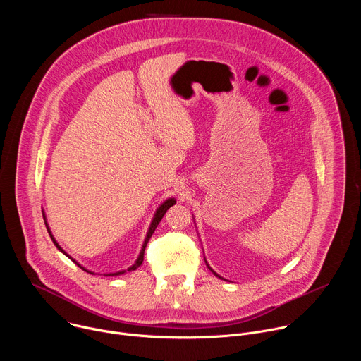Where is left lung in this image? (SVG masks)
Wrapping results in <instances>:
<instances>
[{
    "instance_id": "8db88e82",
    "label": "left lung",
    "mask_w": 361,
    "mask_h": 361,
    "mask_svg": "<svg viewBox=\"0 0 361 361\" xmlns=\"http://www.w3.org/2000/svg\"><path fill=\"white\" fill-rule=\"evenodd\" d=\"M207 266H209V264H207ZM209 269H210V266H209ZM210 270H212V269H210ZM212 271H213V270H212ZM213 273H214V271H213ZM214 274H216V276H217V277H220V276H219V274H217V273H214ZM220 279H221V277H220Z\"/></svg>"
}]
</instances>
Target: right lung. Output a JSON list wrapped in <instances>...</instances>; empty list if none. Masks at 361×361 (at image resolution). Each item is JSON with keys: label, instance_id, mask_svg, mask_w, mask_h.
<instances>
[{"label": "right lung", "instance_id": "obj_1", "mask_svg": "<svg viewBox=\"0 0 361 361\" xmlns=\"http://www.w3.org/2000/svg\"><path fill=\"white\" fill-rule=\"evenodd\" d=\"M176 204V198H169V200H166L160 207L157 209V212H156V214H154V217H152V221H151V224H149V228H148V233H147V237H145V240H144V244H142V248H141V251H140V255H138V259L135 260V263L131 266V267H128L127 270H123V271H117V273H110V274H104V276H120V274H124L126 271H133V270H137L141 264H142V260H144V251H145V247H147V243H148V240L151 238V235H152V233L156 231V228H157V226H159V223L161 221V219L164 217V214H166V212L171 207V205H174ZM44 216V214H42ZM45 220V219H44ZM45 226H47V230H48V234H49V237H51V240H53V243L56 244V247L63 252V254H66L68 259H71V257L59 245V243L56 241V238H54V235L51 234V231H49V227H48V224H47V221H45ZM80 269H82L84 271H87V273H90V274H94V273H91V271H88L87 269H84L81 264H78L74 259H71Z\"/></svg>", "mask_w": 361, "mask_h": 361}]
</instances>
